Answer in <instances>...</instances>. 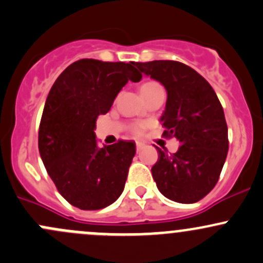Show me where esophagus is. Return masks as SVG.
I'll return each instance as SVG.
<instances>
[{
    "mask_svg": "<svg viewBox=\"0 0 263 263\" xmlns=\"http://www.w3.org/2000/svg\"><path fill=\"white\" fill-rule=\"evenodd\" d=\"M143 147H144V144H143V143L137 142V151H138V152L142 151V149H143Z\"/></svg>",
    "mask_w": 263,
    "mask_h": 263,
    "instance_id": "34e87169",
    "label": "esophagus"
}]
</instances>
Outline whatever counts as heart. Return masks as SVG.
Returning <instances> with one entry per match:
<instances>
[{
    "mask_svg": "<svg viewBox=\"0 0 263 263\" xmlns=\"http://www.w3.org/2000/svg\"><path fill=\"white\" fill-rule=\"evenodd\" d=\"M157 87H161V86H159L157 82H145L140 86V93H145V92L153 90V88H157ZM143 128H144L143 125H138L137 128L134 129V132L137 133V134H140L143 130Z\"/></svg>",
    "mask_w": 263,
    "mask_h": 263,
    "instance_id": "heart-1",
    "label": "heart"
}]
</instances>
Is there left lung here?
<instances>
[{
	"mask_svg": "<svg viewBox=\"0 0 263 263\" xmlns=\"http://www.w3.org/2000/svg\"><path fill=\"white\" fill-rule=\"evenodd\" d=\"M135 66L166 88L163 134L181 144L173 154L158 148V161L152 167L157 187L172 201H199L216 185L228 153V128L220 101L202 76L180 62H135Z\"/></svg>",
	"mask_w": 263,
	"mask_h": 263,
	"instance_id": "left-lung-1",
	"label": "left lung"
}]
</instances>
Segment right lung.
<instances>
[{
  "label": "right lung",
  "instance_id": "right-lung-1",
  "mask_svg": "<svg viewBox=\"0 0 263 263\" xmlns=\"http://www.w3.org/2000/svg\"><path fill=\"white\" fill-rule=\"evenodd\" d=\"M135 62L81 59L51 86L39 128V153L62 196L81 210H99L124 191L135 143L99 147L93 129L128 81L142 74Z\"/></svg>",
  "mask_w": 263,
  "mask_h": 263
}]
</instances>
